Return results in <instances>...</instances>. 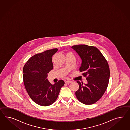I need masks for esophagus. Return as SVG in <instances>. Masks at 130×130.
<instances>
[{
	"label": "esophagus",
	"instance_id": "1",
	"mask_svg": "<svg viewBox=\"0 0 130 130\" xmlns=\"http://www.w3.org/2000/svg\"><path fill=\"white\" fill-rule=\"evenodd\" d=\"M65 83H67V84H69V83H71L72 82L70 81V80H67Z\"/></svg>",
	"mask_w": 130,
	"mask_h": 130
}]
</instances>
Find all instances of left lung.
Here are the masks:
<instances>
[{
  "label": "left lung",
  "instance_id": "1",
  "mask_svg": "<svg viewBox=\"0 0 130 130\" xmlns=\"http://www.w3.org/2000/svg\"><path fill=\"white\" fill-rule=\"evenodd\" d=\"M75 50L82 59L80 71L85 77L88 83L77 82L79 88L75 92L77 98L85 105L96 103L107 90L110 77L108 63L103 55L96 47L86 45H74Z\"/></svg>",
  "mask_w": 130,
  "mask_h": 130
}]
</instances>
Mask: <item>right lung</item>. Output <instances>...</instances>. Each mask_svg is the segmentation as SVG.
<instances>
[{"mask_svg":"<svg viewBox=\"0 0 130 130\" xmlns=\"http://www.w3.org/2000/svg\"><path fill=\"white\" fill-rule=\"evenodd\" d=\"M57 50L54 48L35 54L23 67V83L27 92L34 102L41 106L53 103L64 84L63 80H59L52 85L47 79L53 68L52 57Z\"/></svg>","mask_w":130,"mask_h":130,"instance_id":"add662e5","label":"right lung"}]
</instances>
